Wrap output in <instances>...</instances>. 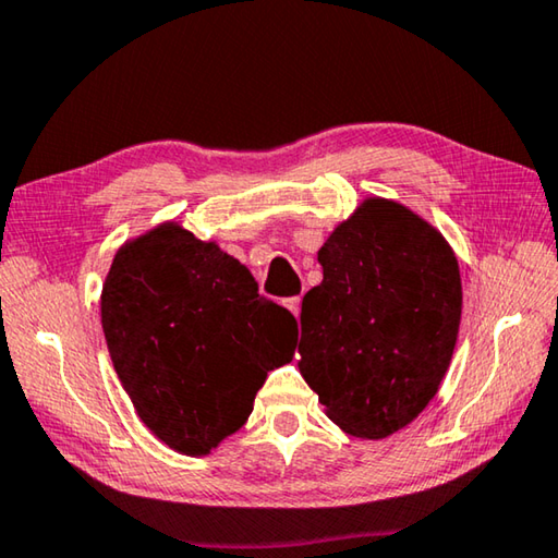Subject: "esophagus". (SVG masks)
<instances>
[{
	"instance_id": "obj_1",
	"label": "esophagus",
	"mask_w": 558,
	"mask_h": 558,
	"mask_svg": "<svg viewBox=\"0 0 558 558\" xmlns=\"http://www.w3.org/2000/svg\"><path fill=\"white\" fill-rule=\"evenodd\" d=\"M286 307L290 310L292 315L298 317V315H300V298H288V300H286Z\"/></svg>"
}]
</instances>
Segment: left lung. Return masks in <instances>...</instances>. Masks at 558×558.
<instances>
[{"label":"left lung","instance_id":"obj_1","mask_svg":"<svg viewBox=\"0 0 558 558\" xmlns=\"http://www.w3.org/2000/svg\"><path fill=\"white\" fill-rule=\"evenodd\" d=\"M302 298L300 374L349 436L401 430L438 393L456 349L458 258L428 221L366 199L317 253Z\"/></svg>","mask_w":558,"mask_h":558}]
</instances>
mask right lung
I'll return each instance as SVG.
<instances>
[{"label":"right lung","mask_w":558,"mask_h":558,"mask_svg":"<svg viewBox=\"0 0 558 558\" xmlns=\"http://www.w3.org/2000/svg\"><path fill=\"white\" fill-rule=\"evenodd\" d=\"M122 389L169 448L206 456L239 430L298 323L214 241L162 223L118 251L100 295Z\"/></svg>","instance_id":"right-lung-1"}]
</instances>
